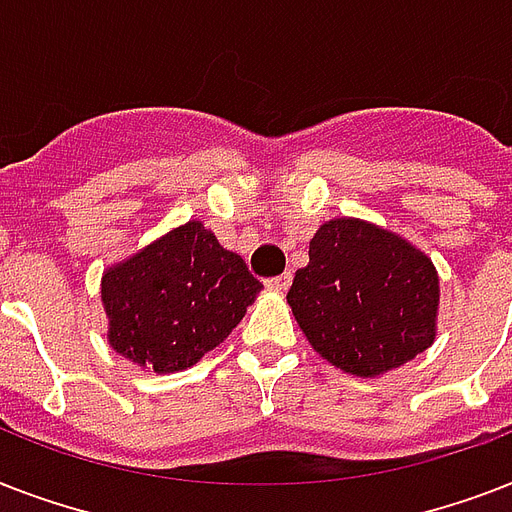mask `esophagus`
<instances>
[{
  "label": "esophagus",
  "mask_w": 512,
  "mask_h": 512,
  "mask_svg": "<svg viewBox=\"0 0 512 512\" xmlns=\"http://www.w3.org/2000/svg\"><path fill=\"white\" fill-rule=\"evenodd\" d=\"M289 284H292V273H281V276H273V279L265 281V287L271 292H287Z\"/></svg>",
  "instance_id": "obj_1"
}]
</instances>
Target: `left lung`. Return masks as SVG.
Masks as SVG:
<instances>
[{"mask_svg":"<svg viewBox=\"0 0 512 512\" xmlns=\"http://www.w3.org/2000/svg\"><path fill=\"white\" fill-rule=\"evenodd\" d=\"M287 303L316 353L356 377L412 361L436 340L438 273L396 233L337 217L316 231Z\"/></svg>","mask_w":512,"mask_h":512,"instance_id":"8db88e82","label":"left lung"}]
</instances>
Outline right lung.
Returning a JSON list of instances; mask_svg holds the SVG:
<instances>
[{
	"mask_svg": "<svg viewBox=\"0 0 512 512\" xmlns=\"http://www.w3.org/2000/svg\"><path fill=\"white\" fill-rule=\"evenodd\" d=\"M260 289L247 263L191 220L103 273L108 345L143 369L180 372L231 335Z\"/></svg>",
	"mask_w": 512,
	"mask_h": 512,
	"instance_id": "right-lung-1",
	"label": "right lung"
}]
</instances>
